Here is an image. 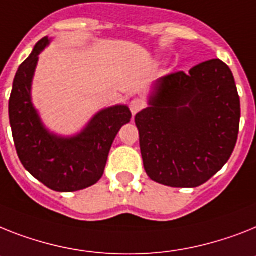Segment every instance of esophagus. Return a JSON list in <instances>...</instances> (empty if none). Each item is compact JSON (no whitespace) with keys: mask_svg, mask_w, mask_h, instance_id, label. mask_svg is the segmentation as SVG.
I'll return each mask as SVG.
<instances>
[{"mask_svg":"<svg viewBox=\"0 0 256 256\" xmlns=\"http://www.w3.org/2000/svg\"><path fill=\"white\" fill-rule=\"evenodd\" d=\"M144 107H145V103H144L141 99H133V100H130V112H132L133 116L136 115L137 112H140Z\"/></svg>","mask_w":256,"mask_h":256,"instance_id":"1","label":"esophagus"}]
</instances>
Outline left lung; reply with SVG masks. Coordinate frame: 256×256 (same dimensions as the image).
<instances>
[{"instance_id": "8db88e82", "label": "left lung", "mask_w": 256, "mask_h": 256, "mask_svg": "<svg viewBox=\"0 0 256 256\" xmlns=\"http://www.w3.org/2000/svg\"><path fill=\"white\" fill-rule=\"evenodd\" d=\"M150 107L136 115L144 168L170 187H199L237 144L240 103L232 70L218 58L160 78Z\"/></svg>"}]
</instances>
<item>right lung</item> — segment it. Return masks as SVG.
I'll list each match as a JSON object with an SVG mask.
<instances>
[{
  "instance_id": "1",
  "label": "right lung",
  "mask_w": 256,
  "mask_h": 256,
  "mask_svg": "<svg viewBox=\"0 0 256 256\" xmlns=\"http://www.w3.org/2000/svg\"><path fill=\"white\" fill-rule=\"evenodd\" d=\"M48 42V38L38 42L14 78L9 99L12 138L19 160L34 178L57 192L80 191L102 178L111 145L132 114L126 106H115L95 115L78 136L50 134L40 122L30 92L39 54Z\"/></svg>"
}]
</instances>
